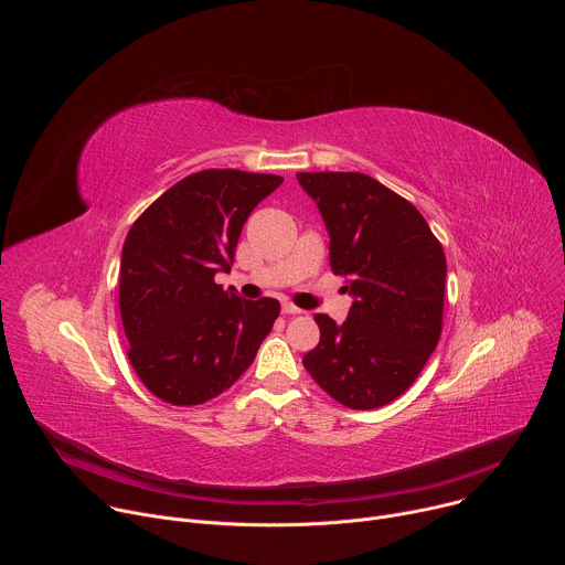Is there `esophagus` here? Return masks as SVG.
<instances>
[{
	"instance_id": "esophagus-1",
	"label": "esophagus",
	"mask_w": 565,
	"mask_h": 565,
	"mask_svg": "<svg viewBox=\"0 0 565 565\" xmlns=\"http://www.w3.org/2000/svg\"><path fill=\"white\" fill-rule=\"evenodd\" d=\"M281 312H284V315H299L301 310H299L297 306H292V303L286 301V303H281Z\"/></svg>"
}]
</instances>
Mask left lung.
<instances>
[{
  "instance_id": "8db88e82",
  "label": "left lung",
  "mask_w": 565,
  "mask_h": 565,
  "mask_svg": "<svg viewBox=\"0 0 565 565\" xmlns=\"http://www.w3.org/2000/svg\"><path fill=\"white\" fill-rule=\"evenodd\" d=\"M331 236V268L349 277L344 324L315 315L310 377L349 409H377L405 393L443 331L447 262L425 216L358 172H299Z\"/></svg>"
}]
</instances>
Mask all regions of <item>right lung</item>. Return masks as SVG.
<instances>
[{
    "mask_svg": "<svg viewBox=\"0 0 565 565\" xmlns=\"http://www.w3.org/2000/svg\"><path fill=\"white\" fill-rule=\"evenodd\" d=\"M281 177L203 170L158 196L131 225L120 259V315L142 384L177 407L203 405L253 364L279 301L223 290L250 212Z\"/></svg>",
    "mask_w": 565,
    "mask_h": 565,
    "instance_id": "1",
    "label": "right lung"
}]
</instances>
